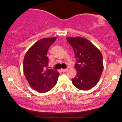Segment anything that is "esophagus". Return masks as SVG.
<instances>
[{
  "instance_id": "34e87169",
  "label": "esophagus",
  "mask_w": 122,
  "mask_h": 122,
  "mask_svg": "<svg viewBox=\"0 0 122 122\" xmlns=\"http://www.w3.org/2000/svg\"><path fill=\"white\" fill-rule=\"evenodd\" d=\"M67 69H61V71H63V72H65V71H67Z\"/></svg>"
}]
</instances>
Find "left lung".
<instances>
[{"instance_id":"8db88e82","label":"left lung","mask_w":122,"mask_h":122,"mask_svg":"<svg viewBox=\"0 0 122 122\" xmlns=\"http://www.w3.org/2000/svg\"><path fill=\"white\" fill-rule=\"evenodd\" d=\"M72 46L76 59V74L71 79L80 90L86 91L94 87L99 81L103 70V56L99 49L84 38H66Z\"/></svg>"}]
</instances>
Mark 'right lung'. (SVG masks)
Listing matches in <instances>:
<instances>
[{
	"label": "right lung",
	"instance_id": "add662e5",
	"mask_svg": "<svg viewBox=\"0 0 122 122\" xmlns=\"http://www.w3.org/2000/svg\"><path fill=\"white\" fill-rule=\"evenodd\" d=\"M56 38H43L33 44L26 53L23 61V71L28 82L35 91L47 92L56 86L59 73L48 69L47 52Z\"/></svg>",
	"mask_w": 122,
	"mask_h": 122
}]
</instances>
